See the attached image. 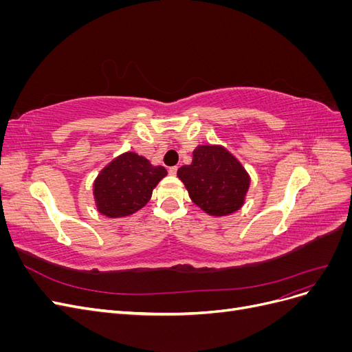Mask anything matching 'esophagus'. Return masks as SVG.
<instances>
[{
	"instance_id": "esophagus-1",
	"label": "esophagus",
	"mask_w": 352,
	"mask_h": 352,
	"mask_svg": "<svg viewBox=\"0 0 352 352\" xmlns=\"http://www.w3.org/2000/svg\"><path fill=\"white\" fill-rule=\"evenodd\" d=\"M168 173H170V175H172V176H175V175L177 173V166H173V167H170V168H168Z\"/></svg>"
}]
</instances>
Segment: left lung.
<instances>
[{
    "mask_svg": "<svg viewBox=\"0 0 352 352\" xmlns=\"http://www.w3.org/2000/svg\"><path fill=\"white\" fill-rule=\"evenodd\" d=\"M177 176L189 197L211 216H226L243 204L250 177L225 148L202 145L194 151L192 164L182 166Z\"/></svg>",
    "mask_w": 352,
    "mask_h": 352,
    "instance_id": "obj_1",
    "label": "left lung"
}]
</instances>
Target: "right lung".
<instances>
[{"label": "right lung", "instance_id": "1", "mask_svg": "<svg viewBox=\"0 0 352 352\" xmlns=\"http://www.w3.org/2000/svg\"><path fill=\"white\" fill-rule=\"evenodd\" d=\"M167 175L163 166H153L145 157L126 153L100 173L94 184L98 211L107 217H124L142 208L153 189Z\"/></svg>", "mask_w": 352, "mask_h": 352}]
</instances>
